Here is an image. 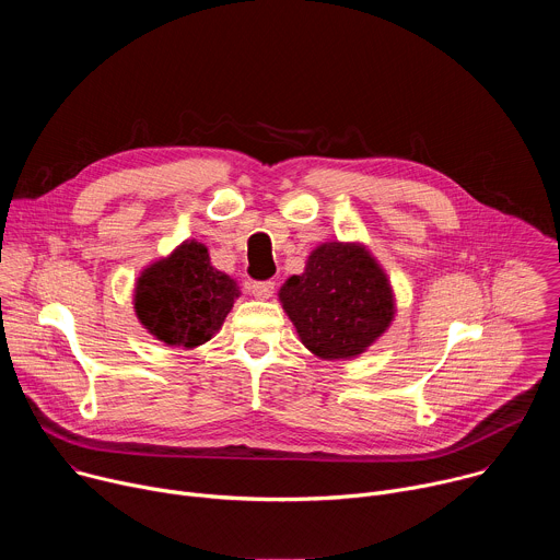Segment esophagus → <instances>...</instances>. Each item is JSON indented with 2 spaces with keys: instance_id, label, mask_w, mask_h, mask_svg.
Returning a JSON list of instances; mask_svg holds the SVG:
<instances>
[{
  "instance_id": "1",
  "label": "esophagus",
  "mask_w": 560,
  "mask_h": 560,
  "mask_svg": "<svg viewBox=\"0 0 560 560\" xmlns=\"http://www.w3.org/2000/svg\"><path fill=\"white\" fill-rule=\"evenodd\" d=\"M250 292L257 296V299H270L275 294V281H255L250 285Z\"/></svg>"
}]
</instances>
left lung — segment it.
I'll list each match as a JSON object with an SVG mask.
<instances>
[{"label": "left lung", "instance_id": "8db88e82", "mask_svg": "<svg viewBox=\"0 0 560 560\" xmlns=\"http://www.w3.org/2000/svg\"><path fill=\"white\" fill-rule=\"evenodd\" d=\"M279 301L301 343L326 361L363 354L394 318L387 275L361 244L314 248L303 275L281 285Z\"/></svg>", "mask_w": 560, "mask_h": 560}]
</instances>
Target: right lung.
<instances>
[{
    "instance_id": "1",
    "label": "right lung",
    "mask_w": 560,
    "mask_h": 560,
    "mask_svg": "<svg viewBox=\"0 0 560 560\" xmlns=\"http://www.w3.org/2000/svg\"><path fill=\"white\" fill-rule=\"evenodd\" d=\"M238 294L234 279L217 270L208 248L192 238L139 275L135 312L154 339L190 350L214 337Z\"/></svg>"
}]
</instances>
